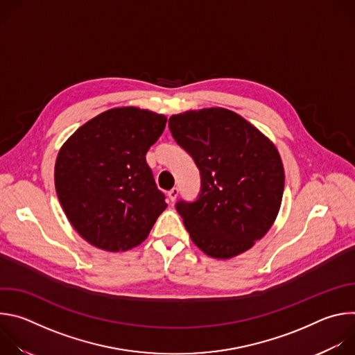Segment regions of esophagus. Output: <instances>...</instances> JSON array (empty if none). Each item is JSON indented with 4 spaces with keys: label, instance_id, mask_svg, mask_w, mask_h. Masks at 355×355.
Wrapping results in <instances>:
<instances>
[{
    "label": "esophagus",
    "instance_id": "34e87169",
    "mask_svg": "<svg viewBox=\"0 0 355 355\" xmlns=\"http://www.w3.org/2000/svg\"><path fill=\"white\" fill-rule=\"evenodd\" d=\"M178 193H180V191H178V188H173V189H170L168 191V199L171 200V202H174L175 199H177V196H178Z\"/></svg>",
    "mask_w": 355,
    "mask_h": 355
}]
</instances>
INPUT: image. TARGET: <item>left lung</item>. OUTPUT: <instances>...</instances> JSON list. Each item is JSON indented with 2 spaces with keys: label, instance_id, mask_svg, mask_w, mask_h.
I'll return each mask as SVG.
<instances>
[{
  "label": "left lung",
  "instance_id": "obj_1",
  "mask_svg": "<svg viewBox=\"0 0 355 355\" xmlns=\"http://www.w3.org/2000/svg\"><path fill=\"white\" fill-rule=\"evenodd\" d=\"M168 126L200 173L198 198L175 205L191 240L214 259L241 254L278 215L285 184L278 150L257 128L225 108L173 115Z\"/></svg>",
  "mask_w": 355,
  "mask_h": 355
}]
</instances>
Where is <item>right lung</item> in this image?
I'll use <instances>...</instances> for the list:
<instances>
[{"label": "right lung", "mask_w": 355, "mask_h": 355, "mask_svg": "<svg viewBox=\"0 0 355 355\" xmlns=\"http://www.w3.org/2000/svg\"><path fill=\"white\" fill-rule=\"evenodd\" d=\"M167 118L135 107L99 114L62 146L55 185L62 208L89 244L126 251L148 236L167 208L146 153Z\"/></svg>", "instance_id": "right-lung-1"}]
</instances>
